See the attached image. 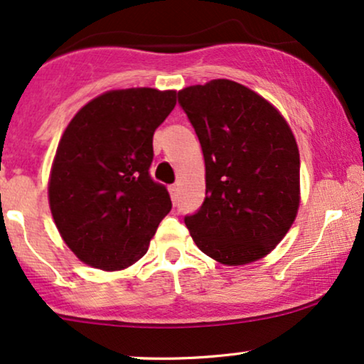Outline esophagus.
Returning <instances> with one entry per match:
<instances>
[{"label": "esophagus", "mask_w": 364, "mask_h": 364, "mask_svg": "<svg viewBox=\"0 0 364 364\" xmlns=\"http://www.w3.org/2000/svg\"><path fill=\"white\" fill-rule=\"evenodd\" d=\"M169 195H171V200H173V201H178V196H179V188H178V185L169 186Z\"/></svg>", "instance_id": "34e87169"}]
</instances>
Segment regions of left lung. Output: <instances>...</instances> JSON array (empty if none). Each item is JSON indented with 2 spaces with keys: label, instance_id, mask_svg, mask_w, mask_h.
Returning <instances> with one entry per match:
<instances>
[{
  "label": "left lung",
  "instance_id": "8db88e82",
  "mask_svg": "<svg viewBox=\"0 0 364 364\" xmlns=\"http://www.w3.org/2000/svg\"><path fill=\"white\" fill-rule=\"evenodd\" d=\"M178 100L205 158V201L185 223L203 254L223 265L269 255L301 203V158L274 104L228 79L190 85Z\"/></svg>",
  "mask_w": 364,
  "mask_h": 364
}]
</instances>
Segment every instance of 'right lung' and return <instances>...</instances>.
Here are the masks:
<instances>
[{
  "label": "right lung",
  "instance_id": "add662e5",
  "mask_svg": "<svg viewBox=\"0 0 364 364\" xmlns=\"http://www.w3.org/2000/svg\"><path fill=\"white\" fill-rule=\"evenodd\" d=\"M176 105V90H107L63 131L48 178V205L67 247L84 264L114 272L144 257L171 210L149 176L153 136Z\"/></svg>",
  "mask_w": 364,
  "mask_h": 364
}]
</instances>
